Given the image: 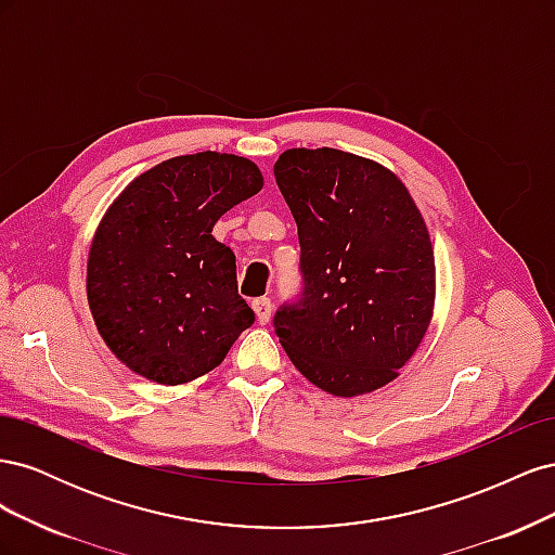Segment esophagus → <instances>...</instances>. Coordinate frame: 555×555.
Here are the masks:
<instances>
[{"label":"esophagus","instance_id":"34e87169","mask_svg":"<svg viewBox=\"0 0 555 555\" xmlns=\"http://www.w3.org/2000/svg\"><path fill=\"white\" fill-rule=\"evenodd\" d=\"M251 308H255V314H257V319H259V324H266L268 319H271V310H273V306H271V298H255L251 300Z\"/></svg>","mask_w":555,"mask_h":555}]
</instances>
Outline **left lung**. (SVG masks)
<instances>
[{"instance_id": "obj_1", "label": "left lung", "mask_w": 555, "mask_h": 555, "mask_svg": "<svg viewBox=\"0 0 555 555\" xmlns=\"http://www.w3.org/2000/svg\"><path fill=\"white\" fill-rule=\"evenodd\" d=\"M298 227L304 296L275 312L300 375L340 398L398 377L435 308L428 227L386 166L335 147H292L275 162Z\"/></svg>"}]
</instances>
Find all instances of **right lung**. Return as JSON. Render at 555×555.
Here are the masks:
<instances>
[{"label":"right lung","instance_id":"right-lung-1","mask_svg":"<svg viewBox=\"0 0 555 555\" xmlns=\"http://www.w3.org/2000/svg\"><path fill=\"white\" fill-rule=\"evenodd\" d=\"M261 188L255 162L206 150L153 166L108 206L88 257V304L129 371L188 384L255 322L238 296L236 255L212 227Z\"/></svg>","mask_w":555,"mask_h":555}]
</instances>
